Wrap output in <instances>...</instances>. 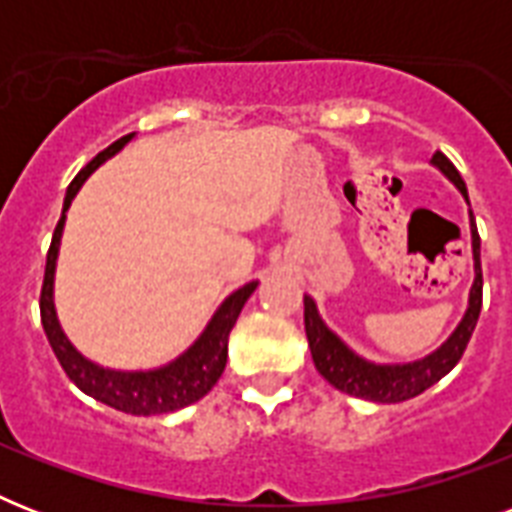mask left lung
Here are the masks:
<instances>
[{
    "label": "left lung",
    "mask_w": 512,
    "mask_h": 512,
    "mask_svg": "<svg viewBox=\"0 0 512 512\" xmlns=\"http://www.w3.org/2000/svg\"><path fill=\"white\" fill-rule=\"evenodd\" d=\"M430 164H436L438 170L444 172L460 188V193L468 201L465 180H462L457 167L441 151L433 154ZM470 239H473V268H476V279H473V287H470L468 311H465L462 321L452 332V337L441 348L433 350L430 356L420 358V361H409V364H374V361H366L358 353H353L321 321L313 297L305 295V335H308V345H311L313 364H316L321 377L329 385H335L337 390H342V393H348V396L377 401V404H398V401H409V398L420 396L422 390H428L430 385H436L441 377L452 372L457 361L462 358V353H465V348H468L470 335H473L478 316H481V300H484L481 239H478L473 212H470Z\"/></svg>",
    "instance_id": "obj_1"
}]
</instances>
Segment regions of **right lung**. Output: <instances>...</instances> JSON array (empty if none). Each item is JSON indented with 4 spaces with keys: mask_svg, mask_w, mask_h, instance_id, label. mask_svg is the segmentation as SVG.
Returning <instances> with one entry per match:
<instances>
[{
    "mask_svg": "<svg viewBox=\"0 0 512 512\" xmlns=\"http://www.w3.org/2000/svg\"><path fill=\"white\" fill-rule=\"evenodd\" d=\"M132 135H124L116 143L100 151L79 175L71 180L63 199V215H60L55 233H52L50 252H47V265H44V284L42 297H39V311H42V327L44 335L50 340L55 356H58L63 372L68 374V380L74 382L76 388L84 390L87 396L106 406H114L119 412L138 414V417H148V414H167L177 412L183 406L199 401L212 390L228 361V335H231L233 324L239 319L241 308L249 300V295L257 289V281H249L241 289H236L233 295L223 300V305L217 308L207 329L201 332L199 340L193 342L191 348L185 350L183 356H177L167 366L159 369H148V372H116V369H106L98 366L90 358H84L79 350L68 342L63 335V329L55 316V303H52V284H55V263H58V247L60 236H63V225H66V212L71 207V201L84 185V180L98 170L100 164L119 154Z\"/></svg>",
    "mask_w": 512,
    "mask_h": 512,
    "instance_id": "1",
    "label": "right lung"
}]
</instances>
